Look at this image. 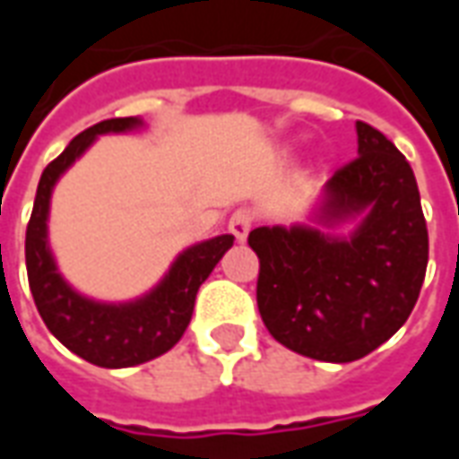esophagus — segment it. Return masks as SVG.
<instances>
[{"mask_svg": "<svg viewBox=\"0 0 459 459\" xmlns=\"http://www.w3.org/2000/svg\"><path fill=\"white\" fill-rule=\"evenodd\" d=\"M250 229H253V213H250V211L238 209L236 213H233V216H230L229 230L233 233V236H236V240H240V243H243V240L248 238Z\"/></svg>", "mask_w": 459, "mask_h": 459, "instance_id": "obj_1", "label": "esophagus"}]
</instances>
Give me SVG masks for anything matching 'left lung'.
<instances>
[{"label": "left lung", "instance_id": "1", "mask_svg": "<svg viewBox=\"0 0 459 459\" xmlns=\"http://www.w3.org/2000/svg\"><path fill=\"white\" fill-rule=\"evenodd\" d=\"M359 157L334 171L319 221L366 211L349 238L309 226H263L248 246L260 260L258 309L280 344L317 361L371 354L413 312L425 268L428 226L413 169L384 132L356 122Z\"/></svg>", "mask_w": 459, "mask_h": 459}]
</instances>
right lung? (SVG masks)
I'll return each instance as SVG.
<instances>
[{
    "label": "right lung",
    "instance_id": "1",
    "mask_svg": "<svg viewBox=\"0 0 459 459\" xmlns=\"http://www.w3.org/2000/svg\"><path fill=\"white\" fill-rule=\"evenodd\" d=\"M137 125H142L137 117H113L75 134L41 174L34 211L26 226V273L39 315L61 344L103 368L144 364L169 351L189 327L201 282L233 246V236H219L191 246L147 298L127 305H100L81 298L65 285L46 240L48 201L56 179L88 150L98 134L125 132Z\"/></svg>",
    "mask_w": 459,
    "mask_h": 459
}]
</instances>
